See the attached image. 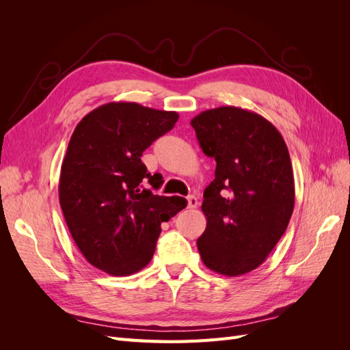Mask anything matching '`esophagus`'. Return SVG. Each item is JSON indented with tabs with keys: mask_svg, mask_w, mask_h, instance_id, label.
Returning a JSON list of instances; mask_svg holds the SVG:
<instances>
[{
	"mask_svg": "<svg viewBox=\"0 0 350 350\" xmlns=\"http://www.w3.org/2000/svg\"><path fill=\"white\" fill-rule=\"evenodd\" d=\"M187 200H188V207L189 208H196L198 206V200L194 196H189Z\"/></svg>",
	"mask_w": 350,
	"mask_h": 350,
	"instance_id": "obj_1",
	"label": "esophagus"
}]
</instances>
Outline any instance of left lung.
<instances>
[{
  "instance_id": "left-lung-1",
  "label": "left lung",
  "mask_w": 350,
  "mask_h": 350,
  "mask_svg": "<svg viewBox=\"0 0 350 350\" xmlns=\"http://www.w3.org/2000/svg\"><path fill=\"white\" fill-rule=\"evenodd\" d=\"M201 150L215 157V179L201 210L197 239L206 267L241 276L266 261L295 206V181L282 134L264 116L237 107L203 111L191 120Z\"/></svg>"
}]
</instances>
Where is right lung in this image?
I'll return each mask as SVG.
<instances>
[{"label": "right lung", "mask_w": 350, "mask_h": 350, "mask_svg": "<svg viewBox=\"0 0 350 350\" xmlns=\"http://www.w3.org/2000/svg\"><path fill=\"white\" fill-rule=\"evenodd\" d=\"M179 115L135 102H109L77 124L61 165L58 196L70 234L92 266L130 276L150 262L162 221L187 206L183 197L154 196L162 184L143 152L174 129Z\"/></svg>", "instance_id": "obj_1"}]
</instances>
